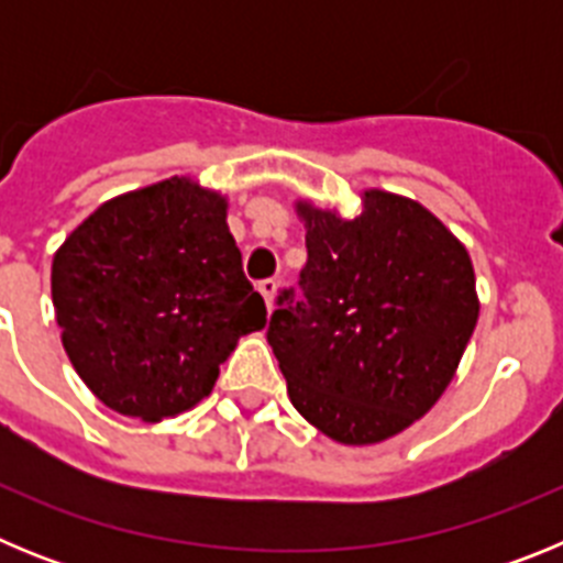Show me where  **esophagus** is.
<instances>
[{"label":"esophagus","mask_w":563,"mask_h":563,"mask_svg":"<svg viewBox=\"0 0 563 563\" xmlns=\"http://www.w3.org/2000/svg\"><path fill=\"white\" fill-rule=\"evenodd\" d=\"M276 282L273 278H265V282H258V292H262V298H265L267 310H273V298H276Z\"/></svg>","instance_id":"esophagus-1"}]
</instances>
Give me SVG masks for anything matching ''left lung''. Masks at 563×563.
<instances>
[{"label": "left lung", "instance_id": "1", "mask_svg": "<svg viewBox=\"0 0 563 563\" xmlns=\"http://www.w3.org/2000/svg\"><path fill=\"white\" fill-rule=\"evenodd\" d=\"M307 265L267 343L296 411L343 445H375L449 389L479 318L471 256L429 208L366 188L361 213L298 200Z\"/></svg>", "mask_w": 563, "mask_h": 563}]
</instances>
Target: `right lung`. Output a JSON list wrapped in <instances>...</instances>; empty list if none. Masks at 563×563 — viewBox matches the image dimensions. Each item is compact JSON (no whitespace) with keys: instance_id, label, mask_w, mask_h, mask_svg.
Segmentation results:
<instances>
[{"instance_id":"1","label":"right lung","mask_w":563,"mask_h":563,"mask_svg":"<svg viewBox=\"0 0 563 563\" xmlns=\"http://www.w3.org/2000/svg\"><path fill=\"white\" fill-rule=\"evenodd\" d=\"M73 369L118 415L161 422L211 395L236 341L267 324L228 200L191 177L112 197L53 256Z\"/></svg>"}]
</instances>
